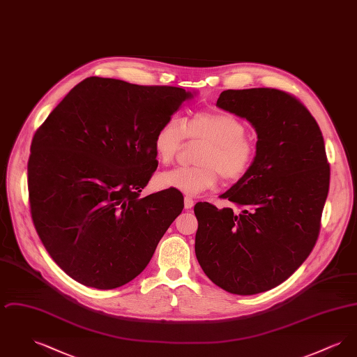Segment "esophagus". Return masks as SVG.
Instances as JSON below:
<instances>
[{
	"label": "esophagus",
	"instance_id": "obj_1",
	"mask_svg": "<svg viewBox=\"0 0 357 357\" xmlns=\"http://www.w3.org/2000/svg\"><path fill=\"white\" fill-rule=\"evenodd\" d=\"M194 206V201H192V198H190V197H185V208H191Z\"/></svg>",
	"mask_w": 357,
	"mask_h": 357
}]
</instances>
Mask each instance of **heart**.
<instances>
[{"label": "heart", "mask_w": 357, "mask_h": 357, "mask_svg": "<svg viewBox=\"0 0 357 357\" xmlns=\"http://www.w3.org/2000/svg\"><path fill=\"white\" fill-rule=\"evenodd\" d=\"M186 137L206 142L197 156L198 166L175 167L158 175L162 188L198 195L217 185L218 174L227 182L243 178L255 162V143L245 124L229 112H198L187 120L178 116L163 121L153 137V150L162 165H170Z\"/></svg>", "instance_id": "1"}]
</instances>
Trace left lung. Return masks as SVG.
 Returning <instances> with one entry per match:
<instances>
[{
    "mask_svg": "<svg viewBox=\"0 0 357 357\" xmlns=\"http://www.w3.org/2000/svg\"><path fill=\"white\" fill-rule=\"evenodd\" d=\"M217 107L250 121L258 140L250 170L221 195L239 211L195 204V255L215 285L250 296L288 280L310 255L331 169L317 121L290 93L227 89Z\"/></svg>",
    "mask_w": 357,
    "mask_h": 357,
    "instance_id": "left-lung-1",
    "label": "left lung"
}]
</instances>
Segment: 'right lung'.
<instances>
[{
	"instance_id": "right-lung-1",
	"label": "right lung",
	"mask_w": 357,
	"mask_h": 357,
	"mask_svg": "<svg viewBox=\"0 0 357 357\" xmlns=\"http://www.w3.org/2000/svg\"><path fill=\"white\" fill-rule=\"evenodd\" d=\"M192 98L178 86L93 76L72 88L36 131L28 162L34 227L77 282H130L182 213L175 188L140 192L158 167L156 130Z\"/></svg>"
}]
</instances>
